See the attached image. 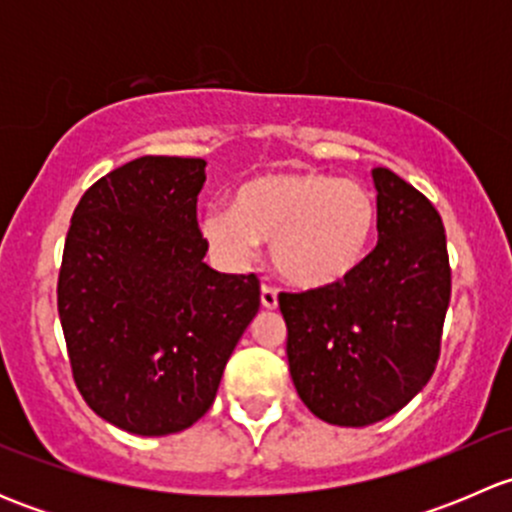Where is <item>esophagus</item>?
Segmentation results:
<instances>
[{"instance_id": "obj_1", "label": "esophagus", "mask_w": 512, "mask_h": 512, "mask_svg": "<svg viewBox=\"0 0 512 512\" xmlns=\"http://www.w3.org/2000/svg\"><path fill=\"white\" fill-rule=\"evenodd\" d=\"M260 302H262V307H265V309H275L277 307V292H275V289L262 285Z\"/></svg>"}]
</instances>
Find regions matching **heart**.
Here are the masks:
<instances>
[{
  "mask_svg": "<svg viewBox=\"0 0 512 512\" xmlns=\"http://www.w3.org/2000/svg\"><path fill=\"white\" fill-rule=\"evenodd\" d=\"M376 200L364 185L299 170L242 185L232 205H210L200 232L227 267H245L270 242L277 275L299 289L344 282L361 265L376 232Z\"/></svg>",
  "mask_w": 512,
  "mask_h": 512,
  "instance_id": "heart-1",
  "label": "heart"
}]
</instances>
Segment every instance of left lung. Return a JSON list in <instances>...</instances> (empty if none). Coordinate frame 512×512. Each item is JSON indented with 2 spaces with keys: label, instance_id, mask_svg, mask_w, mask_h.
I'll return each instance as SVG.
<instances>
[{
  "label": "left lung",
  "instance_id": "obj_1",
  "mask_svg": "<svg viewBox=\"0 0 512 512\" xmlns=\"http://www.w3.org/2000/svg\"><path fill=\"white\" fill-rule=\"evenodd\" d=\"M374 252L332 287L280 294L289 376L309 411L334 426H369L428 384L451 302L441 215L394 170H371Z\"/></svg>",
  "mask_w": 512,
  "mask_h": 512
}]
</instances>
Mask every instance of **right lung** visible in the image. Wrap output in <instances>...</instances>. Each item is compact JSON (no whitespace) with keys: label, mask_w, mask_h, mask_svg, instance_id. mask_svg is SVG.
Wrapping results in <instances>:
<instances>
[{"label":"right lung","mask_w":512,"mask_h":512,"mask_svg":"<svg viewBox=\"0 0 512 512\" xmlns=\"http://www.w3.org/2000/svg\"><path fill=\"white\" fill-rule=\"evenodd\" d=\"M203 158L143 156L76 205L59 272L71 371L103 421L168 436L213 406L237 342L260 309L255 275L203 260Z\"/></svg>","instance_id":"1"}]
</instances>
